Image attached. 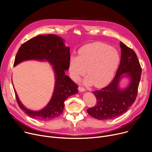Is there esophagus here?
<instances>
[{
    "label": "esophagus",
    "mask_w": 152,
    "mask_h": 152,
    "mask_svg": "<svg viewBox=\"0 0 152 152\" xmlns=\"http://www.w3.org/2000/svg\"><path fill=\"white\" fill-rule=\"evenodd\" d=\"M78 90L80 92H85L86 91V89L84 88L81 87V86L78 87Z\"/></svg>",
    "instance_id": "34e87169"
}]
</instances>
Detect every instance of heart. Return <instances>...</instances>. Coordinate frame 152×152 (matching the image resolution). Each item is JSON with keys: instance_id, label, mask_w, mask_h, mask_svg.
Segmentation results:
<instances>
[{"instance_id": "1", "label": "heart", "mask_w": 152, "mask_h": 152, "mask_svg": "<svg viewBox=\"0 0 152 152\" xmlns=\"http://www.w3.org/2000/svg\"><path fill=\"white\" fill-rule=\"evenodd\" d=\"M120 61V55L115 48L101 42L85 45L78 51V56L70 58L69 71L71 77L78 80L86 72L83 80L86 86L94 84L102 88L110 82Z\"/></svg>"}]
</instances>
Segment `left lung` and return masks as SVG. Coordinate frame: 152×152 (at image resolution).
I'll use <instances>...</instances> for the list:
<instances>
[{"mask_svg": "<svg viewBox=\"0 0 152 152\" xmlns=\"http://www.w3.org/2000/svg\"><path fill=\"white\" fill-rule=\"evenodd\" d=\"M121 62L114 80L105 88L93 91L97 104L87 110L88 113L95 119L108 120L115 119L128 111L134 102L142 73L136 53L123 42ZM126 77L129 83L124 88L120 87L121 79Z\"/></svg>", "mask_w": 152, "mask_h": 152, "instance_id": "8db88e82", "label": "left lung"}]
</instances>
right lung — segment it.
Masks as SVG:
<instances>
[{"label":"right lung","instance_id":"right-lung-1","mask_svg":"<svg viewBox=\"0 0 152 152\" xmlns=\"http://www.w3.org/2000/svg\"><path fill=\"white\" fill-rule=\"evenodd\" d=\"M69 60L70 48L65 45L62 38L55 34L39 35L20 47L14 66L28 60L48 61L52 66L55 74V86L52 97L48 104L39 111H33L24 107L14 88L19 107L31 118L49 120L60 116L63 112L66 99L78 92V86L65 74V71L69 69Z\"/></svg>","mask_w":152,"mask_h":152}]
</instances>
